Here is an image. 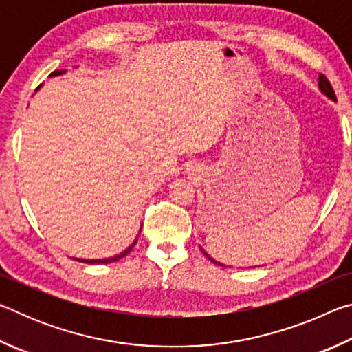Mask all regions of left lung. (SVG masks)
Segmentation results:
<instances>
[{"mask_svg":"<svg viewBox=\"0 0 352 352\" xmlns=\"http://www.w3.org/2000/svg\"><path fill=\"white\" fill-rule=\"evenodd\" d=\"M320 88H321V91H323L324 94H327V96H329L331 99H333V100L337 99V96H336V91H333V88H332V85H331V82L327 80V77H326L324 74H321V76H320ZM204 253H205V252H204ZM205 256H206V258L210 259V261H212L214 264H219V262H217V261H214L210 254H206V253H205ZM219 265H220V264H219Z\"/></svg>","mask_w":352,"mask_h":352,"instance_id":"8db88e82","label":"left lung"}]
</instances>
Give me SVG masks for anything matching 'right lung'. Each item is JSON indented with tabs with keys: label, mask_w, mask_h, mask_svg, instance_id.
<instances>
[{
	"label": "right lung",
	"mask_w": 352,
	"mask_h": 352,
	"mask_svg": "<svg viewBox=\"0 0 352 352\" xmlns=\"http://www.w3.org/2000/svg\"><path fill=\"white\" fill-rule=\"evenodd\" d=\"M62 71H52L51 73V76H57V74H60ZM135 243L136 242H133L132 245H130L126 252H122L121 254H118V256H113V258H107V259H79V261H82V262H87V264H109V262H115V261H118V259H121V258H124V256H126L127 253H130L132 252V248L135 247Z\"/></svg>",
	"instance_id": "right-lung-1"
}]
</instances>
